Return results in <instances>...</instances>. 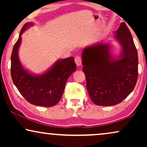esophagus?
Segmentation results:
<instances>
[{"label": "esophagus", "instance_id": "34e87169", "mask_svg": "<svg viewBox=\"0 0 147 147\" xmlns=\"http://www.w3.org/2000/svg\"><path fill=\"white\" fill-rule=\"evenodd\" d=\"M75 62L78 66L81 65L82 64V57L80 55H77L75 57Z\"/></svg>", "mask_w": 147, "mask_h": 147}]
</instances>
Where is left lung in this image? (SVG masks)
<instances>
[{
	"label": "left lung",
	"mask_w": 147,
	"mask_h": 147,
	"mask_svg": "<svg viewBox=\"0 0 147 147\" xmlns=\"http://www.w3.org/2000/svg\"><path fill=\"white\" fill-rule=\"evenodd\" d=\"M122 45L120 59L114 60L108 43H97L82 53L86 88L92 101L98 106H114L132 92L138 80V54L131 33L124 23L116 31Z\"/></svg>",
	"instance_id": "1"
}]
</instances>
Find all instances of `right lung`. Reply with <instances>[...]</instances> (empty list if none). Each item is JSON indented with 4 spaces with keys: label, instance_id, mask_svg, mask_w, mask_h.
Listing matches in <instances>:
<instances>
[{
    "label": "right lung",
    "instance_id": "right-lung-1",
    "mask_svg": "<svg viewBox=\"0 0 147 147\" xmlns=\"http://www.w3.org/2000/svg\"><path fill=\"white\" fill-rule=\"evenodd\" d=\"M31 23L22 27L19 37L14 45L11 54V77L14 84L30 104L51 107L57 104L62 97L66 82L76 70L73 57L58 61L51 69L40 76H33L23 69L18 57L21 35Z\"/></svg>",
    "mask_w": 147,
    "mask_h": 147
}]
</instances>
